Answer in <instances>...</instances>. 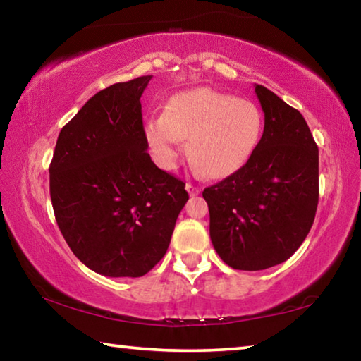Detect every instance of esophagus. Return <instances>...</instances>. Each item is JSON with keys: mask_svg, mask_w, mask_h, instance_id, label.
<instances>
[{"mask_svg": "<svg viewBox=\"0 0 361 361\" xmlns=\"http://www.w3.org/2000/svg\"><path fill=\"white\" fill-rule=\"evenodd\" d=\"M186 189H188L189 195H197V194H200V188L192 185V183H186Z\"/></svg>", "mask_w": 361, "mask_h": 361, "instance_id": "34e87169", "label": "esophagus"}]
</instances>
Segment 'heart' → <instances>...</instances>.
Wrapping results in <instances>:
<instances>
[{
	"label": "heart",
	"mask_w": 361,
	"mask_h": 361,
	"mask_svg": "<svg viewBox=\"0 0 361 361\" xmlns=\"http://www.w3.org/2000/svg\"><path fill=\"white\" fill-rule=\"evenodd\" d=\"M264 129L261 108L248 99L197 87L173 95L162 116L146 122V137L164 169H173L189 138V156L210 178H226L255 154Z\"/></svg>",
	"instance_id": "b5f03b06"
}]
</instances>
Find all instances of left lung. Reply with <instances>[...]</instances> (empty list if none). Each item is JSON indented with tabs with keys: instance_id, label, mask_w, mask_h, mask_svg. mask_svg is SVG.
<instances>
[{
	"instance_id": "1",
	"label": "left lung",
	"mask_w": 361,
	"mask_h": 361,
	"mask_svg": "<svg viewBox=\"0 0 361 361\" xmlns=\"http://www.w3.org/2000/svg\"><path fill=\"white\" fill-rule=\"evenodd\" d=\"M255 92L264 113L258 148L240 170L202 192L213 247L239 271L288 259L319 205V148L307 122L264 85L256 84Z\"/></svg>"
}]
</instances>
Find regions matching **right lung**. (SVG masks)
I'll return each instance as SVG.
<instances>
[{"instance_id":"add662e5","label":"right lung","mask_w":361,"mask_h":361,"mask_svg":"<svg viewBox=\"0 0 361 361\" xmlns=\"http://www.w3.org/2000/svg\"><path fill=\"white\" fill-rule=\"evenodd\" d=\"M151 76L95 94L59 133L49 181L59 229L106 277H142L166 255L189 195L148 154L142 97Z\"/></svg>"}]
</instances>
